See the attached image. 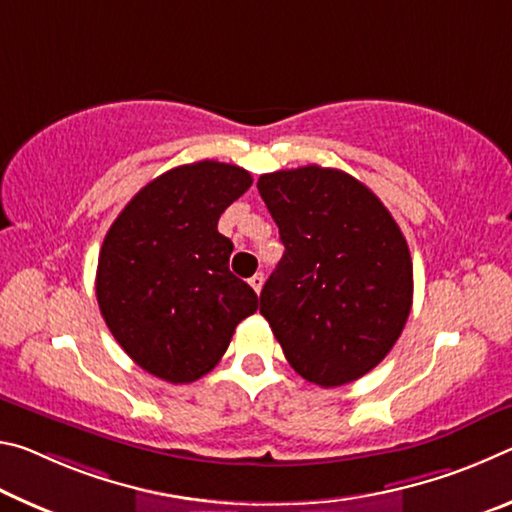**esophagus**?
Segmentation results:
<instances>
[{
    "mask_svg": "<svg viewBox=\"0 0 512 512\" xmlns=\"http://www.w3.org/2000/svg\"><path fill=\"white\" fill-rule=\"evenodd\" d=\"M263 281H265V276H263L261 272H256V274L249 279V286L254 288L256 292H261V290H263Z\"/></svg>",
    "mask_w": 512,
    "mask_h": 512,
    "instance_id": "esophagus-1",
    "label": "esophagus"
}]
</instances>
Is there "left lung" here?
Here are the masks:
<instances>
[{
    "mask_svg": "<svg viewBox=\"0 0 512 512\" xmlns=\"http://www.w3.org/2000/svg\"><path fill=\"white\" fill-rule=\"evenodd\" d=\"M256 186L286 247L261 292L274 338L306 381L360 379L390 354L413 306L404 233L370 188L333 167L263 174Z\"/></svg>",
    "mask_w": 512,
    "mask_h": 512,
    "instance_id": "8db88e82",
    "label": "left lung"
}]
</instances>
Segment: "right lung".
<instances>
[{
    "instance_id": "right-lung-1",
    "label": "right lung",
    "mask_w": 512,
    "mask_h": 512,
    "mask_svg": "<svg viewBox=\"0 0 512 512\" xmlns=\"http://www.w3.org/2000/svg\"><path fill=\"white\" fill-rule=\"evenodd\" d=\"M251 186L238 165L199 161L149 181L108 229L97 304L142 370L192 383L220 363L258 297L229 270L233 242L217 220Z\"/></svg>"
}]
</instances>
